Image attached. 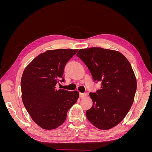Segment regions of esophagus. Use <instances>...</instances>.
Wrapping results in <instances>:
<instances>
[{
	"mask_svg": "<svg viewBox=\"0 0 152 152\" xmlns=\"http://www.w3.org/2000/svg\"><path fill=\"white\" fill-rule=\"evenodd\" d=\"M87 96V93H80V97L81 98H86V96Z\"/></svg>",
	"mask_w": 152,
	"mask_h": 152,
	"instance_id": "1",
	"label": "esophagus"
}]
</instances>
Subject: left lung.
<instances>
[{
    "mask_svg": "<svg viewBox=\"0 0 152 152\" xmlns=\"http://www.w3.org/2000/svg\"><path fill=\"white\" fill-rule=\"evenodd\" d=\"M77 56L86 64L94 81L102 82L97 93H90L93 107L86 112L89 121L99 129L108 130L125 118L134 102L135 74L120 52L102 48L81 49Z\"/></svg>",
    "mask_w": 152,
    "mask_h": 152,
    "instance_id": "8db88e82",
    "label": "left lung"
}]
</instances>
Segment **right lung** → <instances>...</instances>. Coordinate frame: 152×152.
<instances>
[{"label": "right lung", "instance_id": "right-lung-1", "mask_svg": "<svg viewBox=\"0 0 152 152\" xmlns=\"http://www.w3.org/2000/svg\"><path fill=\"white\" fill-rule=\"evenodd\" d=\"M78 49L48 50L26 66L21 79L22 101L31 118L44 129L51 130L66 120L68 110L79 97L77 91L58 89L66 63Z\"/></svg>", "mask_w": 152, "mask_h": 152}]
</instances>
